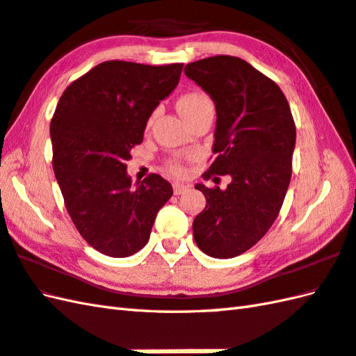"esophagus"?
I'll return each mask as SVG.
<instances>
[{"instance_id":"34e87169","label":"esophagus","mask_w":356,"mask_h":356,"mask_svg":"<svg viewBox=\"0 0 356 356\" xmlns=\"http://www.w3.org/2000/svg\"><path fill=\"white\" fill-rule=\"evenodd\" d=\"M188 188H190V185H186V184H180V182H176L172 185V190H174V194L176 195H179V194H182V193H185Z\"/></svg>"}]
</instances>
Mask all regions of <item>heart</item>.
Masks as SVG:
<instances>
[{"instance_id":"obj_1","label":"heart","mask_w":356,"mask_h":356,"mask_svg":"<svg viewBox=\"0 0 356 356\" xmlns=\"http://www.w3.org/2000/svg\"><path fill=\"white\" fill-rule=\"evenodd\" d=\"M205 101H208L207 96H203L200 93H190V95L184 96L182 99L179 101L177 108H179L180 113H186V111H190L191 108L197 107L199 104L205 102ZM171 171L176 172V174H180V172H182V166L177 165V163H174V165H171Z\"/></svg>"}]
</instances>
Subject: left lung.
<instances>
[{"label": "left lung", "instance_id": "left-lung-1", "mask_svg": "<svg viewBox=\"0 0 356 356\" xmlns=\"http://www.w3.org/2000/svg\"><path fill=\"white\" fill-rule=\"evenodd\" d=\"M185 74L216 105L214 162L203 176L231 184H195L207 207L194 218V240L214 259L246 252L275 222L292 174L295 124L274 81L236 56H211L185 65Z\"/></svg>", "mask_w": 356, "mask_h": 356}]
</instances>
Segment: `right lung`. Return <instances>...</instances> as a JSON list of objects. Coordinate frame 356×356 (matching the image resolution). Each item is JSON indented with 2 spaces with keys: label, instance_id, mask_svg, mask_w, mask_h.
Masks as SVG:
<instances>
[{
  "label": "right lung",
  "instance_id": "right-lung-1",
  "mask_svg": "<svg viewBox=\"0 0 356 356\" xmlns=\"http://www.w3.org/2000/svg\"><path fill=\"white\" fill-rule=\"evenodd\" d=\"M182 64L107 61L67 87L53 115V171L76 229L105 255L145 246L172 195L159 174L133 185L125 162L157 105L177 87Z\"/></svg>",
  "mask_w": 356,
  "mask_h": 356
}]
</instances>
